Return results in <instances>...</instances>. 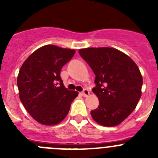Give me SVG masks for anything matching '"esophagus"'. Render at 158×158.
I'll use <instances>...</instances> for the list:
<instances>
[{"instance_id":"34e87169","label":"esophagus","mask_w":158,"mask_h":158,"mask_svg":"<svg viewBox=\"0 0 158 158\" xmlns=\"http://www.w3.org/2000/svg\"><path fill=\"white\" fill-rule=\"evenodd\" d=\"M81 93H82V95H83L84 96H88L89 95V91L87 89H85L83 91H82Z\"/></svg>"}]
</instances>
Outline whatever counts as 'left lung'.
<instances>
[{
    "instance_id": "obj_1",
    "label": "left lung",
    "mask_w": 158,
    "mask_h": 158,
    "mask_svg": "<svg viewBox=\"0 0 158 158\" xmlns=\"http://www.w3.org/2000/svg\"><path fill=\"white\" fill-rule=\"evenodd\" d=\"M96 75L93 92L100 104L91 111L93 118L102 126L114 127L127 118L142 96V77L129 56L111 47L79 50Z\"/></svg>"
}]
</instances>
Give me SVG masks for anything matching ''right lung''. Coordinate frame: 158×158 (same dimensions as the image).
I'll return each instance as SVG.
<instances>
[{"instance_id": "obj_1", "label": "right lung", "mask_w": 158, "mask_h": 158, "mask_svg": "<svg viewBox=\"0 0 158 158\" xmlns=\"http://www.w3.org/2000/svg\"><path fill=\"white\" fill-rule=\"evenodd\" d=\"M74 50L47 45L36 50L19 69L17 86L20 101L27 112L43 125L62 121L77 92L65 88L60 72Z\"/></svg>"}]
</instances>
